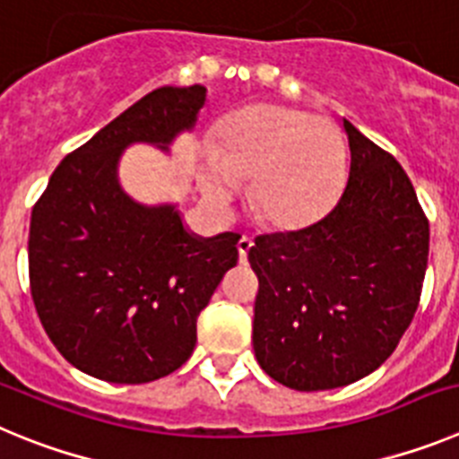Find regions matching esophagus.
Segmentation results:
<instances>
[{"label": "esophagus", "mask_w": 459, "mask_h": 459, "mask_svg": "<svg viewBox=\"0 0 459 459\" xmlns=\"http://www.w3.org/2000/svg\"><path fill=\"white\" fill-rule=\"evenodd\" d=\"M237 248H238V259H241V262H246V259H248L250 248H253V237H248V234H243V237L238 238Z\"/></svg>", "instance_id": "obj_1"}]
</instances>
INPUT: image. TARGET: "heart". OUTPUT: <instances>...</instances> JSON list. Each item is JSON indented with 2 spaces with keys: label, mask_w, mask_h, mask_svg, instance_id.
I'll list each match as a JSON object with an SVG mask.
<instances>
[{
  "label": "heart",
  "mask_w": 459,
  "mask_h": 459,
  "mask_svg": "<svg viewBox=\"0 0 459 459\" xmlns=\"http://www.w3.org/2000/svg\"><path fill=\"white\" fill-rule=\"evenodd\" d=\"M338 126L306 109L259 105L238 112L204 149V193L225 204L250 179V206L271 227L306 225L335 200L344 179Z\"/></svg>",
  "instance_id": "heart-1"
}]
</instances>
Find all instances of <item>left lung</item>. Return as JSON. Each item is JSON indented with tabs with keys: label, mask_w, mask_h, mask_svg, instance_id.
Wrapping results in <instances>:
<instances>
[{
	"label": "left lung",
	"mask_w": 459,
	"mask_h": 459,
	"mask_svg": "<svg viewBox=\"0 0 459 459\" xmlns=\"http://www.w3.org/2000/svg\"><path fill=\"white\" fill-rule=\"evenodd\" d=\"M350 179L326 216L255 238L253 347L294 391H328L393 354L423 291L429 222L395 158L344 121Z\"/></svg>",
	"instance_id": "obj_1"
}]
</instances>
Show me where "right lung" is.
Masks as SVG:
<instances>
[{
    "label": "right lung",
    "instance_id": "right-lung-1",
    "mask_svg": "<svg viewBox=\"0 0 459 459\" xmlns=\"http://www.w3.org/2000/svg\"><path fill=\"white\" fill-rule=\"evenodd\" d=\"M204 100L202 84L147 93L64 158L31 211L39 319L59 354L96 379L147 384L179 370L200 312L238 262L237 234L193 237L172 206L135 204L117 184L126 144L168 149Z\"/></svg>",
    "mask_w": 459,
    "mask_h": 459
}]
</instances>
